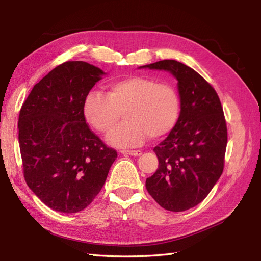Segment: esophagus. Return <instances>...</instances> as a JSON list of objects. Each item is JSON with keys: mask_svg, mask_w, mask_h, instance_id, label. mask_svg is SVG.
Segmentation results:
<instances>
[{"mask_svg": "<svg viewBox=\"0 0 261 261\" xmlns=\"http://www.w3.org/2000/svg\"><path fill=\"white\" fill-rule=\"evenodd\" d=\"M122 154H130V156H140L141 151L140 150H121L120 151Z\"/></svg>", "mask_w": 261, "mask_h": 261, "instance_id": "1", "label": "esophagus"}]
</instances>
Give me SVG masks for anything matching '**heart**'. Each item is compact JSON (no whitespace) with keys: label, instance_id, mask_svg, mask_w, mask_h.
Wrapping results in <instances>:
<instances>
[{"label":"heart","instance_id":"heart-1","mask_svg":"<svg viewBox=\"0 0 261 261\" xmlns=\"http://www.w3.org/2000/svg\"><path fill=\"white\" fill-rule=\"evenodd\" d=\"M83 116L102 135L123 122L108 137L110 145L137 147L150 139H159L174 129L180 113V99L175 88L146 76H130L111 83L107 95L92 91L83 101Z\"/></svg>","mask_w":261,"mask_h":261}]
</instances>
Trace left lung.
<instances>
[{
    "mask_svg": "<svg viewBox=\"0 0 261 261\" xmlns=\"http://www.w3.org/2000/svg\"><path fill=\"white\" fill-rule=\"evenodd\" d=\"M140 68L167 70L178 81L180 113L175 127L153 148L158 168L146 188L160 206L181 212L196 206L222 175L228 130L212 85L188 66L165 59Z\"/></svg>",
    "mask_w": 261,
    "mask_h": 261,
    "instance_id": "1",
    "label": "left lung"
}]
</instances>
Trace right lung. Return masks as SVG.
<instances>
[{"instance_id": "add662e5", "label": "right lung", "mask_w": 261, "mask_h": 261, "mask_svg": "<svg viewBox=\"0 0 261 261\" xmlns=\"http://www.w3.org/2000/svg\"><path fill=\"white\" fill-rule=\"evenodd\" d=\"M105 73L66 62L33 86L19 114L24 179L47 206L76 213L101 192L118 153L90 129L83 101Z\"/></svg>"}]
</instances>
